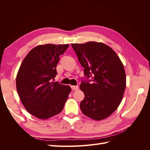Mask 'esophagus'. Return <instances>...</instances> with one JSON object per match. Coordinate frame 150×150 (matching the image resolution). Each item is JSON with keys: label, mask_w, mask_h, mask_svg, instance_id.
Listing matches in <instances>:
<instances>
[{"label": "esophagus", "mask_w": 150, "mask_h": 150, "mask_svg": "<svg viewBox=\"0 0 150 150\" xmlns=\"http://www.w3.org/2000/svg\"><path fill=\"white\" fill-rule=\"evenodd\" d=\"M71 88L72 90H74V91H76L79 89L78 86H71Z\"/></svg>", "instance_id": "34e87169"}]
</instances>
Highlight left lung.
Wrapping results in <instances>:
<instances>
[{
  "mask_svg": "<svg viewBox=\"0 0 150 150\" xmlns=\"http://www.w3.org/2000/svg\"><path fill=\"white\" fill-rule=\"evenodd\" d=\"M71 46L84 67L80 89L84 93L80 108L94 120L110 116L122 100L126 88L123 64L116 52L101 42L72 44Z\"/></svg>",
  "mask_w": 150,
  "mask_h": 150,
  "instance_id": "left-lung-1",
  "label": "left lung"
}]
</instances>
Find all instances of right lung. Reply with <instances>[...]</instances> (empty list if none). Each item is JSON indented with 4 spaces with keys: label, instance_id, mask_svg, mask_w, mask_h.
Returning a JSON list of instances; mask_svg holds the SVG:
<instances>
[{
    "label": "right lung",
    "instance_id": "1",
    "mask_svg": "<svg viewBox=\"0 0 150 150\" xmlns=\"http://www.w3.org/2000/svg\"><path fill=\"white\" fill-rule=\"evenodd\" d=\"M69 44L40 45L28 53L20 66L16 87L21 101L30 114L48 119L61 112L70 93V86L51 82L57 64Z\"/></svg>",
    "mask_w": 150,
    "mask_h": 150
}]
</instances>
